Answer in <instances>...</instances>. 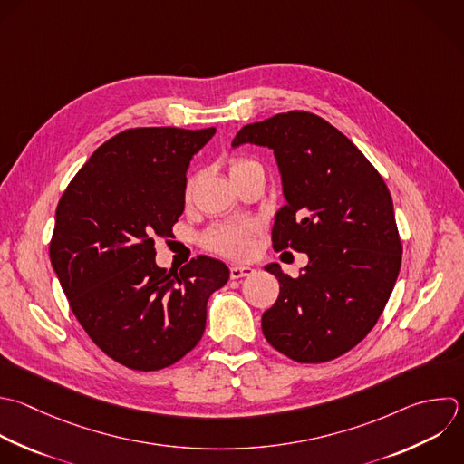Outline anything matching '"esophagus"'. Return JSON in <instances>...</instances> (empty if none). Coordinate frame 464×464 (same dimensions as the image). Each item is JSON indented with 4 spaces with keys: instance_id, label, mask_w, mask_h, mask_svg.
<instances>
[{
    "instance_id": "34e87169",
    "label": "esophagus",
    "mask_w": 464,
    "mask_h": 464,
    "mask_svg": "<svg viewBox=\"0 0 464 464\" xmlns=\"http://www.w3.org/2000/svg\"><path fill=\"white\" fill-rule=\"evenodd\" d=\"M256 270L248 265H234L230 266V277L232 279H241V277H246V276H252Z\"/></svg>"
}]
</instances>
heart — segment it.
I'll use <instances>...</instances> for the list:
<instances>
[{"label":"heart","mask_w":464,"mask_h":464,"mask_svg":"<svg viewBox=\"0 0 464 464\" xmlns=\"http://www.w3.org/2000/svg\"><path fill=\"white\" fill-rule=\"evenodd\" d=\"M252 167H259V165L246 158H234V160H230V176L245 172ZM188 190H190V187H188ZM250 234H252L250 225H218L205 234L203 241L210 250H214L218 254L230 256V257H241V256L248 254V250H250V245H252Z\"/></svg>","instance_id":"b5f03b06"}]
</instances>
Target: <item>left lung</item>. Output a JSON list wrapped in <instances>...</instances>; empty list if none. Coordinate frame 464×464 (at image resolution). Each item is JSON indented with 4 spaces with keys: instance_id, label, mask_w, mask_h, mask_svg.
<instances>
[{
    "instance_id": "8db88e82",
    "label": "left lung",
    "mask_w": 464,
    "mask_h": 464,
    "mask_svg": "<svg viewBox=\"0 0 464 464\" xmlns=\"http://www.w3.org/2000/svg\"><path fill=\"white\" fill-rule=\"evenodd\" d=\"M274 150L283 196L272 246L308 256L299 277L277 263L279 297L263 314L266 341L297 362H324L373 328L397 281L401 239L392 196L372 163L323 118L292 111L243 127L232 147Z\"/></svg>"
}]
</instances>
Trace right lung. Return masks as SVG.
<instances>
[{"mask_svg": "<svg viewBox=\"0 0 464 464\" xmlns=\"http://www.w3.org/2000/svg\"><path fill=\"white\" fill-rule=\"evenodd\" d=\"M216 129H130L105 141L56 208L51 263L89 337L114 361L161 370L203 337L207 303L230 270L199 256L181 270L156 265L185 210L187 170Z\"/></svg>", "mask_w": 464, "mask_h": 464, "instance_id": "obj_1", "label": "right lung"}]
</instances>
